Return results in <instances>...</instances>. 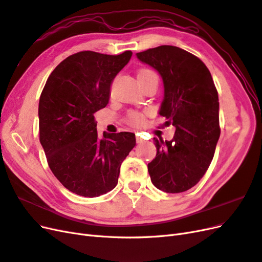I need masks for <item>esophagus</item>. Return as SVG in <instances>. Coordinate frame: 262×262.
Listing matches in <instances>:
<instances>
[{"instance_id": "34e87169", "label": "esophagus", "mask_w": 262, "mask_h": 262, "mask_svg": "<svg viewBox=\"0 0 262 262\" xmlns=\"http://www.w3.org/2000/svg\"><path fill=\"white\" fill-rule=\"evenodd\" d=\"M137 142L138 143H142V142H143V139H142L140 133H137Z\"/></svg>"}]
</instances>
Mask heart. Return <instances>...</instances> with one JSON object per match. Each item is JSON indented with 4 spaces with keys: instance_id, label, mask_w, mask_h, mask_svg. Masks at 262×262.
<instances>
[{
    "instance_id": "heart-1",
    "label": "heart",
    "mask_w": 262,
    "mask_h": 262,
    "mask_svg": "<svg viewBox=\"0 0 262 262\" xmlns=\"http://www.w3.org/2000/svg\"><path fill=\"white\" fill-rule=\"evenodd\" d=\"M150 75H155V73L153 72V71H150L148 69H142L140 72H139V74H138V78H144V77H147V76H150ZM126 120H128V122L131 125L140 126L142 124H144L145 118L141 113L131 112L128 115V118H126Z\"/></svg>"
}]
</instances>
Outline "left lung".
Here are the masks:
<instances>
[{"label": "left lung", "instance_id": "1", "mask_svg": "<svg viewBox=\"0 0 262 262\" xmlns=\"http://www.w3.org/2000/svg\"><path fill=\"white\" fill-rule=\"evenodd\" d=\"M163 78L160 115L176 128L170 141L154 138L157 153L147 169L153 185L168 193L195 186L212 162L221 134L219 95L209 69L195 55L173 46L137 53Z\"/></svg>", "mask_w": 262, "mask_h": 262}]
</instances>
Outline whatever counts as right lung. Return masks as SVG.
Segmentation results:
<instances>
[{"label":"right lung","instance_id":"obj_1","mask_svg":"<svg viewBox=\"0 0 262 262\" xmlns=\"http://www.w3.org/2000/svg\"><path fill=\"white\" fill-rule=\"evenodd\" d=\"M132 52L81 51L55 68L39 99V140L53 175L71 192L95 198L117 186L120 166L136 146V134L100 138L94 114L105 108L110 85Z\"/></svg>","mask_w":262,"mask_h":262}]
</instances>
